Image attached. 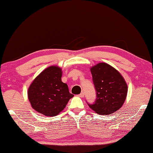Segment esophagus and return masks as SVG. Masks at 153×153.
I'll use <instances>...</instances> for the list:
<instances>
[{"mask_svg":"<svg viewBox=\"0 0 153 153\" xmlns=\"http://www.w3.org/2000/svg\"><path fill=\"white\" fill-rule=\"evenodd\" d=\"M79 97H80V98H83L84 96H85V94H84V92H82V93L79 95Z\"/></svg>","mask_w":153,"mask_h":153,"instance_id":"1","label":"esophagus"}]
</instances>
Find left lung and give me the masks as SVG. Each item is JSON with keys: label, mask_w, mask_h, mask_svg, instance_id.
Wrapping results in <instances>:
<instances>
[{"label": "left lung", "mask_w": 153, "mask_h": 153, "mask_svg": "<svg viewBox=\"0 0 153 153\" xmlns=\"http://www.w3.org/2000/svg\"><path fill=\"white\" fill-rule=\"evenodd\" d=\"M90 71L96 91V100L90 108L100 115H109L123 106L128 94L126 80L113 66L100 62L91 66Z\"/></svg>", "instance_id": "left-lung-1"}]
</instances>
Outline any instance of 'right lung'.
I'll return each instance as SVG.
<instances>
[{
	"mask_svg": "<svg viewBox=\"0 0 153 153\" xmlns=\"http://www.w3.org/2000/svg\"><path fill=\"white\" fill-rule=\"evenodd\" d=\"M62 71L57 66L46 68L34 78L27 89V97L34 110L46 117H55L74 97L62 81Z\"/></svg>",
	"mask_w": 153,
	"mask_h": 153,
	"instance_id": "1",
	"label": "right lung"
}]
</instances>
